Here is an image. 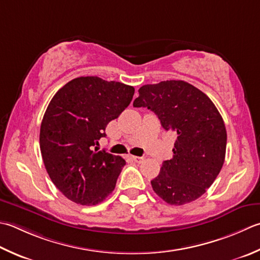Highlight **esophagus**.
Instances as JSON below:
<instances>
[{
  "label": "esophagus",
  "instance_id": "esophagus-1",
  "mask_svg": "<svg viewBox=\"0 0 260 260\" xmlns=\"http://www.w3.org/2000/svg\"><path fill=\"white\" fill-rule=\"evenodd\" d=\"M132 159H133L135 162H137V164H141V162L144 160V157H143V156H135V155H132Z\"/></svg>",
  "mask_w": 260,
  "mask_h": 260
}]
</instances>
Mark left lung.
<instances>
[{"label": "left lung", "instance_id": "left-lung-1", "mask_svg": "<svg viewBox=\"0 0 260 260\" xmlns=\"http://www.w3.org/2000/svg\"><path fill=\"white\" fill-rule=\"evenodd\" d=\"M134 107H146L166 131L177 133L172 159L164 161L151 185L170 205L200 198L220 174L225 159L226 131L208 96L181 80L141 86Z\"/></svg>", "mask_w": 260, "mask_h": 260}]
</instances>
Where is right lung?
Wrapping results in <instances>:
<instances>
[{
  "instance_id": "add662e5",
  "label": "right lung",
  "mask_w": 260,
  "mask_h": 260,
  "mask_svg": "<svg viewBox=\"0 0 260 260\" xmlns=\"http://www.w3.org/2000/svg\"><path fill=\"white\" fill-rule=\"evenodd\" d=\"M134 91L120 82L81 76L50 100L40 126V152L50 179L70 201L96 205L115 189L126 162L95 145L109 121L128 107Z\"/></svg>"
}]
</instances>
